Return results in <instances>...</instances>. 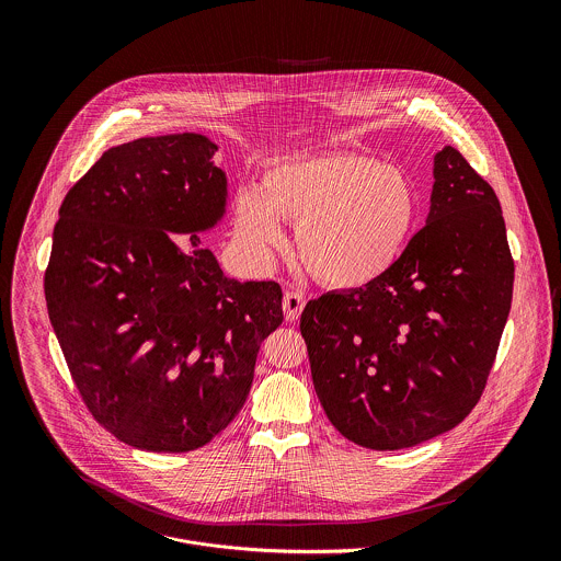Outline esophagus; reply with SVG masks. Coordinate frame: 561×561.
<instances>
[{
  "mask_svg": "<svg viewBox=\"0 0 561 561\" xmlns=\"http://www.w3.org/2000/svg\"><path fill=\"white\" fill-rule=\"evenodd\" d=\"M305 309V296L300 291H287L283 298V311H285V320L296 321L300 318Z\"/></svg>",
  "mask_w": 561,
  "mask_h": 561,
  "instance_id": "1",
  "label": "esophagus"
}]
</instances>
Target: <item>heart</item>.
<instances>
[{
	"label": "heart",
	"instance_id": "1",
	"mask_svg": "<svg viewBox=\"0 0 561 561\" xmlns=\"http://www.w3.org/2000/svg\"><path fill=\"white\" fill-rule=\"evenodd\" d=\"M419 218V192L405 170L363 153H328L272 165L259 192L243 190L236 227L256 250L285 243L278 220L298 227L296 245L321 285L358 289L400 259Z\"/></svg>",
	"mask_w": 561,
	"mask_h": 561
}]
</instances>
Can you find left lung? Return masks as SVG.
Instances as JSON below:
<instances>
[{"mask_svg":"<svg viewBox=\"0 0 561 561\" xmlns=\"http://www.w3.org/2000/svg\"><path fill=\"white\" fill-rule=\"evenodd\" d=\"M430 201L385 276L323 294L300 318L325 416L367 449L412 447L462 423L510 316L514 259L494 190L445 147Z\"/></svg>","mask_w":561,"mask_h":561,"instance_id":"1","label":"left lung"}]
</instances>
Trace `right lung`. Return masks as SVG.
<instances>
[{
  "label": "right lung",
  "mask_w": 561,
  "mask_h": 561,
  "mask_svg": "<svg viewBox=\"0 0 561 561\" xmlns=\"http://www.w3.org/2000/svg\"><path fill=\"white\" fill-rule=\"evenodd\" d=\"M216 151L201 134L114 147L58 211L49 320L94 421L136 449L183 454L218 436L283 323L280 285L227 278L196 236L227 207ZM170 232H192L188 250Z\"/></svg>",
  "instance_id": "right-lung-1"
}]
</instances>
